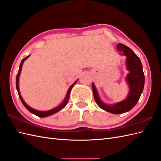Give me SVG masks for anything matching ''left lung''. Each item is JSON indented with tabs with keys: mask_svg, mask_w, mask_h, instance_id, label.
Returning a JSON list of instances; mask_svg holds the SVG:
<instances>
[{
	"mask_svg": "<svg viewBox=\"0 0 161 161\" xmlns=\"http://www.w3.org/2000/svg\"><path fill=\"white\" fill-rule=\"evenodd\" d=\"M117 49L126 56L127 69L129 70L126 77V81L130 87L128 97L113 105H108L100 99L95 84L93 83L92 84L94 99L98 106L114 114L126 113L135 106L143 91L145 84L143 66L139 58L132 49L121 43L117 44Z\"/></svg>",
	"mask_w": 161,
	"mask_h": 161,
	"instance_id": "obj_1",
	"label": "left lung"
}]
</instances>
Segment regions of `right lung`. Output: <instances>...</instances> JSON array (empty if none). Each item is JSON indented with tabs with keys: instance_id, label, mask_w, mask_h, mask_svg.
<instances>
[{
	"instance_id": "add662e5",
	"label": "right lung",
	"mask_w": 161,
	"mask_h": 161,
	"mask_svg": "<svg viewBox=\"0 0 161 161\" xmlns=\"http://www.w3.org/2000/svg\"><path fill=\"white\" fill-rule=\"evenodd\" d=\"M29 57V55L27 56V57L23 59H22L21 61V63L20 64V67H19V70H18V72L17 73V76H16V89H17V91H18V95H19V97L21 100V102L22 103V104L25 106V107L27 108V109L30 112V113H31L33 114H34L35 115L38 116V117H48V116H50V115H52L53 114L56 113H58V111H59L60 110H62V108H64L66 106V105L67 104V103H68L69 102V95H70V91H71L72 88L73 87V86L76 84V82L77 81H75L74 82V83L70 86V88H69L68 91H67L66 92V97L64 99V102L60 104V105L58 106V107H56L55 108H53V109L52 110H47V111H39V110H34L33 109V108H31L30 106H29L27 103H26L25 102V101L23 100V99H22V97L20 95V91H19V86H18V83H19V77H20V72H21V70H22V64H23V62L25 60V59H27V58Z\"/></svg>"
}]
</instances>
